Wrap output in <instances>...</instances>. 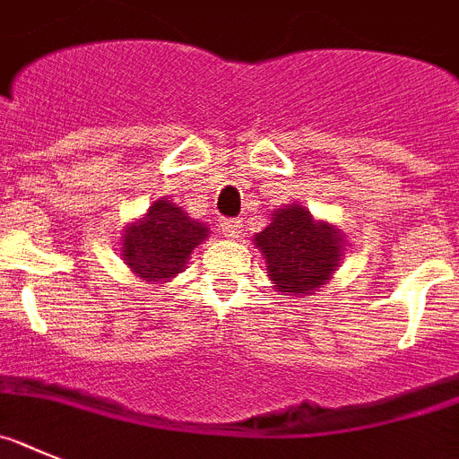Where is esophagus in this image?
<instances>
[{
  "label": "esophagus",
  "instance_id": "1",
  "mask_svg": "<svg viewBox=\"0 0 459 459\" xmlns=\"http://www.w3.org/2000/svg\"><path fill=\"white\" fill-rule=\"evenodd\" d=\"M239 229H242L239 220H224V221H221V233H224L226 238H239Z\"/></svg>",
  "mask_w": 459,
  "mask_h": 459
}]
</instances>
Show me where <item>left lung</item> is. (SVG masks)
<instances>
[{
	"label": "left lung",
	"mask_w": 459,
	"mask_h": 459,
	"mask_svg": "<svg viewBox=\"0 0 459 459\" xmlns=\"http://www.w3.org/2000/svg\"><path fill=\"white\" fill-rule=\"evenodd\" d=\"M254 239L265 255L267 276L281 292L311 295L333 274L341 260L342 242L338 230L313 221L301 205L276 210L272 224Z\"/></svg>",
	"instance_id": "left-lung-1"
}]
</instances>
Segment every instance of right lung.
<instances>
[{
    "label": "right lung",
    "mask_w": 459,
    "mask_h": 459,
    "mask_svg": "<svg viewBox=\"0 0 459 459\" xmlns=\"http://www.w3.org/2000/svg\"><path fill=\"white\" fill-rule=\"evenodd\" d=\"M208 238L201 221H192L169 201H155L142 221L126 229L123 260L143 281H167L185 270L189 254Z\"/></svg>",
    "instance_id": "right-lung-1"
}]
</instances>
